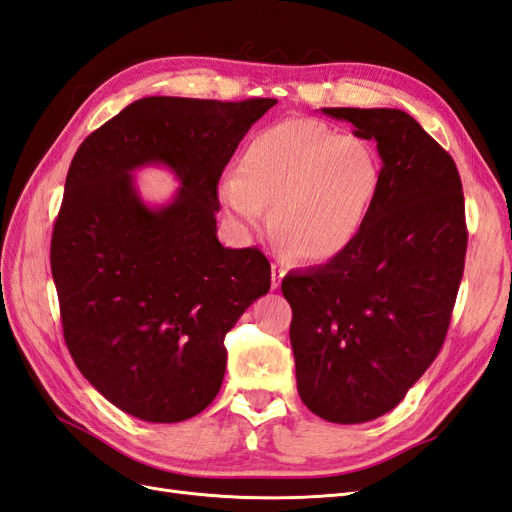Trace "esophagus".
<instances>
[{
  "label": "esophagus",
  "mask_w": 512,
  "mask_h": 512,
  "mask_svg": "<svg viewBox=\"0 0 512 512\" xmlns=\"http://www.w3.org/2000/svg\"><path fill=\"white\" fill-rule=\"evenodd\" d=\"M283 277H285V266L279 264V261H274L272 264V290H277Z\"/></svg>",
  "instance_id": "34e87169"
}]
</instances>
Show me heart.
Instances as JSON below:
<instances>
[{
	"instance_id": "b5f03b06",
	"label": "heart",
	"mask_w": 512,
	"mask_h": 512,
	"mask_svg": "<svg viewBox=\"0 0 512 512\" xmlns=\"http://www.w3.org/2000/svg\"><path fill=\"white\" fill-rule=\"evenodd\" d=\"M381 181L376 153L363 138L311 119L261 129L244 149L238 177L222 181L220 199L246 231L259 229L272 205L277 238L305 261L333 259L363 227Z\"/></svg>"
}]
</instances>
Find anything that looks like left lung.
<instances>
[{
	"mask_svg": "<svg viewBox=\"0 0 512 512\" xmlns=\"http://www.w3.org/2000/svg\"><path fill=\"white\" fill-rule=\"evenodd\" d=\"M322 112L376 142L381 181L346 251L292 270L281 290L300 400L326 422L363 424L398 406L439 355L465 268V199L450 153L411 114Z\"/></svg>",
	"mask_w": 512,
	"mask_h": 512,
	"instance_id": "obj_1",
	"label": "left lung"
}]
</instances>
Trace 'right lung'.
Returning <instances> with one entry per match:
<instances>
[{
	"mask_svg": "<svg viewBox=\"0 0 512 512\" xmlns=\"http://www.w3.org/2000/svg\"><path fill=\"white\" fill-rule=\"evenodd\" d=\"M277 99H138L77 149L51 235L64 342L103 398L175 424L220 391L225 335L270 290L259 248L216 238L218 181ZM162 163L182 181L149 208L130 173Z\"/></svg>",
	"mask_w": 512,
	"mask_h": 512,
	"instance_id": "add662e5",
	"label": "right lung"
}]
</instances>
